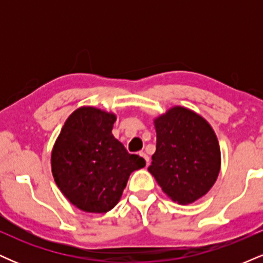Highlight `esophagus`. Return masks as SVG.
Segmentation results:
<instances>
[{"instance_id": "34e87169", "label": "esophagus", "mask_w": 263, "mask_h": 263, "mask_svg": "<svg viewBox=\"0 0 263 263\" xmlns=\"http://www.w3.org/2000/svg\"><path fill=\"white\" fill-rule=\"evenodd\" d=\"M140 156L143 157L144 161H146V163H147V165H148L149 164V157H148V155H146V153H144V152H140Z\"/></svg>"}]
</instances>
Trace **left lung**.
Instances as JSON below:
<instances>
[{"mask_svg": "<svg viewBox=\"0 0 263 263\" xmlns=\"http://www.w3.org/2000/svg\"><path fill=\"white\" fill-rule=\"evenodd\" d=\"M156 152L148 172L178 204L204 197L216 182L220 146L209 122L186 107H171L155 119Z\"/></svg>", "mask_w": 263, "mask_h": 263, "instance_id": "8db88e82", "label": "left lung"}]
</instances>
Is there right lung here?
<instances>
[{
    "mask_svg": "<svg viewBox=\"0 0 263 263\" xmlns=\"http://www.w3.org/2000/svg\"><path fill=\"white\" fill-rule=\"evenodd\" d=\"M116 115L91 106L66 119L52 149V173L64 197L86 213H107L134 171L146 161L129 155L112 135Z\"/></svg>",
    "mask_w": 263,
    "mask_h": 263,
    "instance_id": "add662e5",
    "label": "right lung"
}]
</instances>
